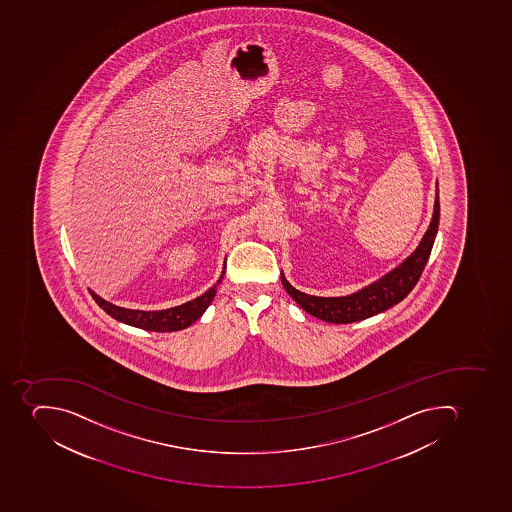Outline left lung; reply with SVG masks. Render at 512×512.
Segmentation results:
<instances>
[{
    "label": "left lung",
    "mask_w": 512,
    "mask_h": 512,
    "mask_svg": "<svg viewBox=\"0 0 512 512\" xmlns=\"http://www.w3.org/2000/svg\"><path fill=\"white\" fill-rule=\"evenodd\" d=\"M439 221V184H435L434 213H432L431 224L427 227L426 234L421 238L419 245L416 246V250L407 259H403L399 266L389 270L386 275L370 285L363 286L359 291L346 296H334V298L302 293L296 290L282 274L286 293L290 294L293 301L302 310H306L307 314L314 315L323 322L354 323L381 314L407 298L408 293L415 288L426 267L427 259L431 256L432 246L439 230Z\"/></svg>",
    "instance_id": "8db88e82"
}]
</instances>
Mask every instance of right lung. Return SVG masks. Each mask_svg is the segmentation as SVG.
<instances>
[{
  "mask_svg": "<svg viewBox=\"0 0 512 512\" xmlns=\"http://www.w3.org/2000/svg\"><path fill=\"white\" fill-rule=\"evenodd\" d=\"M226 274V266L222 270L221 277L218 282L211 286L210 290H206L202 296L192 299V301L184 302L181 306L169 307V309L161 310H137L125 309V307L115 306L112 302L105 301L99 294L89 290L97 306L104 309L110 317L115 318L118 322L126 323L129 326H136L141 330L158 331V333H168V331L184 330L187 326L197 322L198 318L205 314L214 296L218 290L219 283L222 282Z\"/></svg>",
  "mask_w": 512,
  "mask_h": 512,
  "instance_id": "1",
  "label": "right lung"
}]
</instances>
